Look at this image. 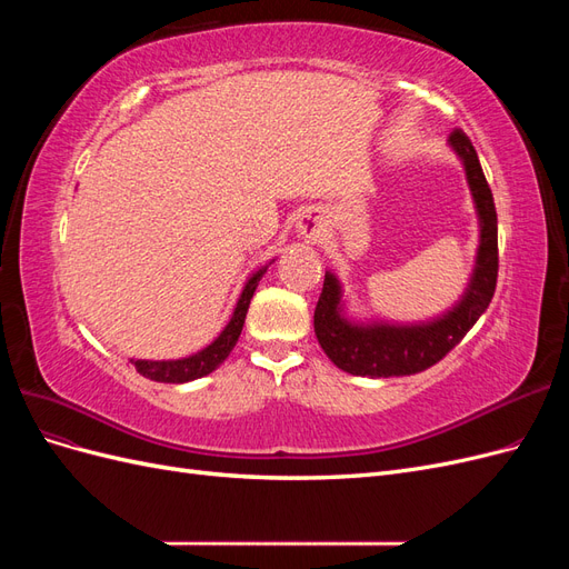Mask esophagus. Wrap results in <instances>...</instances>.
<instances>
[{
  "mask_svg": "<svg viewBox=\"0 0 569 569\" xmlns=\"http://www.w3.org/2000/svg\"><path fill=\"white\" fill-rule=\"evenodd\" d=\"M301 232H303V234H316V228H303V226H301Z\"/></svg>",
  "mask_w": 569,
  "mask_h": 569,
  "instance_id": "34e87169",
  "label": "esophagus"
}]
</instances>
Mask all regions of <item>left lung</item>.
Segmentation results:
<instances>
[{"mask_svg":"<svg viewBox=\"0 0 569 569\" xmlns=\"http://www.w3.org/2000/svg\"><path fill=\"white\" fill-rule=\"evenodd\" d=\"M449 144L462 161L479 218V249L470 282L460 301L432 320L356 322L343 313L337 274L327 270L313 327L322 351L343 372L375 380V377H401L432 368L460 343L491 303L498 278V220L493 197L468 137L456 130Z\"/></svg>","mask_w":569,"mask_h":569,"instance_id":"8db88e82","label":"left lung"}]
</instances>
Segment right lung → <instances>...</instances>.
Instances as JSON below:
<instances>
[{
  "instance_id": "obj_1",
  "label": "right lung",
  "mask_w": 569,
  "mask_h": 569,
  "mask_svg": "<svg viewBox=\"0 0 569 569\" xmlns=\"http://www.w3.org/2000/svg\"><path fill=\"white\" fill-rule=\"evenodd\" d=\"M266 270H268V266H263L261 270H256L251 278L247 280L242 295H239V299H237V306H234V313H232L230 322L222 327V332L209 343V347L192 353V356L176 358V360H142V358L134 360L132 358L130 363L134 366V370L140 372L142 377H147V380L166 382V385H184V382L199 380V377L213 372L222 363V360L230 356L239 335H242L251 297H253L258 282H261V278L266 274Z\"/></svg>"
}]
</instances>
